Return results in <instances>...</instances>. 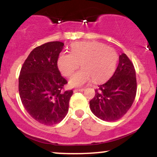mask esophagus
I'll list each match as a JSON object with an SVG mask.
<instances>
[{"instance_id":"obj_1","label":"esophagus","mask_w":157,"mask_h":157,"mask_svg":"<svg viewBox=\"0 0 157 157\" xmlns=\"http://www.w3.org/2000/svg\"><path fill=\"white\" fill-rule=\"evenodd\" d=\"M85 89H75V91H83Z\"/></svg>"}]
</instances>
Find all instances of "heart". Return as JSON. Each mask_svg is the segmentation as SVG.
<instances>
[{
  "mask_svg": "<svg viewBox=\"0 0 157 157\" xmlns=\"http://www.w3.org/2000/svg\"><path fill=\"white\" fill-rule=\"evenodd\" d=\"M118 55L113 48L97 41L75 43L71 53L62 52L57 58V66L63 75L69 77L80 65L82 68L70 79L73 86H81L93 79L102 81L112 75L116 68Z\"/></svg>",
  "mask_w": 157,
  "mask_h": 157,
  "instance_id": "1",
  "label": "heart"
}]
</instances>
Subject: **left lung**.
Segmentation results:
<instances>
[{"label":"left lung","instance_id":"1","mask_svg":"<svg viewBox=\"0 0 157 157\" xmlns=\"http://www.w3.org/2000/svg\"><path fill=\"white\" fill-rule=\"evenodd\" d=\"M119 64L112 77L95 89L89 102L95 116L107 122L117 121L128 112L136 97V71L134 64L125 54L119 57Z\"/></svg>","mask_w":157,"mask_h":157}]
</instances>
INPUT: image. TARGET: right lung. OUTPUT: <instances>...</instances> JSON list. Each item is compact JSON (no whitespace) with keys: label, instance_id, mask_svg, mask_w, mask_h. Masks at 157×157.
I'll list each match as a JSON object with an SVG mask.
<instances>
[{"label":"right lung","instance_id":"add662e5","mask_svg":"<svg viewBox=\"0 0 157 157\" xmlns=\"http://www.w3.org/2000/svg\"><path fill=\"white\" fill-rule=\"evenodd\" d=\"M64 44L53 41L34 48L21 67L18 90L21 102L34 120L53 125L68 111L72 90H64L67 80L61 76L57 58Z\"/></svg>","mask_w":157,"mask_h":157}]
</instances>
